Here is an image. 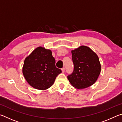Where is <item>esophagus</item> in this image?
I'll return each mask as SVG.
<instances>
[{"label": "esophagus", "mask_w": 122, "mask_h": 122, "mask_svg": "<svg viewBox=\"0 0 122 122\" xmlns=\"http://www.w3.org/2000/svg\"><path fill=\"white\" fill-rule=\"evenodd\" d=\"M61 71H62V73H64V72L65 71V68H62L61 69Z\"/></svg>", "instance_id": "34e87169"}]
</instances>
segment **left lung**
Returning <instances> with one entry per match:
<instances>
[{"mask_svg": "<svg viewBox=\"0 0 122 122\" xmlns=\"http://www.w3.org/2000/svg\"><path fill=\"white\" fill-rule=\"evenodd\" d=\"M71 54L74 71L67 76L70 83L78 89L92 85L101 73V66L97 55L85 46L71 51Z\"/></svg>", "mask_w": 122, "mask_h": 122, "instance_id": "obj_1", "label": "left lung"}]
</instances>
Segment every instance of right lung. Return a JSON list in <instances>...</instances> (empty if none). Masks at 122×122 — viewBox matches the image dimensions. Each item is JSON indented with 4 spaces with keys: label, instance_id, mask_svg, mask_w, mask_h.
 I'll return each mask as SVG.
<instances>
[{
    "label": "right lung",
    "instance_id": "right-lung-1",
    "mask_svg": "<svg viewBox=\"0 0 122 122\" xmlns=\"http://www.w3.org/2000/svg\"><path fill=\"white\" fill-rule=\"evenodd\" d=\"M62 72L55 66L51 51L39 47L26 57L22 73L30 86L39 90L50 88L56 76Z\"/></svg>",
    "mask_w": 122,
    "mask_h": 122
}]
</instances>
